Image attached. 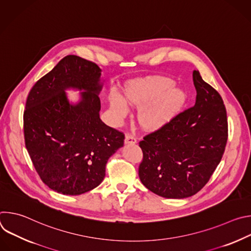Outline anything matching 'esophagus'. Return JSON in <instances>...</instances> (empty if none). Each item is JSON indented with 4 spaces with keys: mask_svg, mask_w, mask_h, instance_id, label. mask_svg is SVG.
Returning a JSON list of instances; mask_svg holds the SVG:
<instances>
[{
    "mask_svg": "<svg viewBox=\"0 0 251 251\" xmlns=\"http://www.w3.org/2000/svg\"><path fill=\"white\" fill-rule=\"evenodd\" d=\"M136 142H137V140L134 137V135H132V134H126L125 135V143H126V144H135Z\"/></svg>",
    "mask_w": 251,
    "mask_h": 251,
    "instance_id": "34e87169",
    "label": "esophagus"
}]
</instances>
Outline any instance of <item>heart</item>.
I'll use <instances>...</instances> for the list:
<instances>
[{
  "instance_id": "heart-1",
  "label": "heart",
  "mask_w": 251,
  "mask_h": 251,
  "mask_svg": "<svg viewBox=\"0 0 251 251\" xmlns=\"http://www.w3.org/2000/svg\"><path fill=\"white\" fill-rule=\"evenodd\" d=\"M172 85L171 79L160 77L138 81L126 88L124 100L118 95L111 96V110L122 119L129 113L126 103L135 107L143 105L139 112L141 125L146 129L160 128L175 116L186 100L185 92Z\"/></svg>"
}]
</instances>
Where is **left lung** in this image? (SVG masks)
Returning <instances> with one entry per match:
<instances>
[{"instance_id":"left-lung-1","label":"left lung","mask_w":251,"mask_h":251,"mask_svg":"<svg viewBox=\"0 0 251 251\" xmlns=\"http://www.w3.org/2000/svg\"><path fill=\"white\" fill-rule=\"evenodd\" d=\"M193 80L195 105L139 142L142 184L168 199L191 197L206 185L223 158L228 137L222 96L198 70H194Z\"/></svg>"}]
</instances>
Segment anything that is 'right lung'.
Returning a JSON list of instances; mask_svg holds the SVG:
<instances>
[{
	"mask_svg": "<svg viewBox=\"0 0 251 251\" xmlns=\"http://www.w3.org/2000/svg\"><path fill=\"white\" fill-rule=\"evenodd\" d=\"M101 69L76 55L63 57L31 87L24 111L25 143L35 171L51 190L77 196L99 186L123 132L99 118ZM84 90L77 105L64 89Z\"/></svg>",
	"mask_w": 251,
	"mask_h": 251,
	"instance_id": "obj_1",
	"label": "right lung"
}]
</instances>
